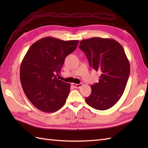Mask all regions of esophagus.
<instances>
[{
	"label": "esophagus",
	"mask_w": 148,
	"mask_h": 148,
	"mask_svg": "<svg viewBox=\"0 0 148 148\" xmlns=\"http://www.w3.org/2000/svg\"><path fill=\"white\" fill-rule=\"evenodd\" d=\"M83 83H79V84H75V83H72V85L75 88H79L82 86Z\"/></svg>",
	"instance_id": "esophagus-1"
}]
</instances>
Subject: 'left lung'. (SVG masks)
Segmentation results:
<instances>
[{"label": "left lung", "mask_w": 148, "mask_h": 148, "mask_svg": "<svg viewBox=\"0 0 148 148\" xmlns=\"http://www.w3.org/2000/svg\"><path fill=\"white\" fill-rule=\"evenodd\" d=\"M90 66L100 73L99 83L91 85L85 100L97 110L111 108L123 93L130 75V64L122 46L112 39L92 37L80 42Z\"/></svg>", "instance_id": "obj_1"}]
</instances>
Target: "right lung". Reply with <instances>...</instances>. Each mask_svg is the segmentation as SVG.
<instances>
[{
  "instance_id": "right-lung-1",
  "label": "right lung",
  "mask_w": 148,
  "mask_h": 148,
  "mask_svg": "<svg viewBox=\"0 0 148 148\" xmlns=\"http://www.w3.org/2000/svg\"><path fill=\"white\" fill-rule=\"evenodd\" d=\"M77 40L51 37L39 39L30 47L20 66V81L30 102L40 111L53 112L64 106L71 84L59 80L66 56L76 49Z\"/></svg>"
}]
</instances>
